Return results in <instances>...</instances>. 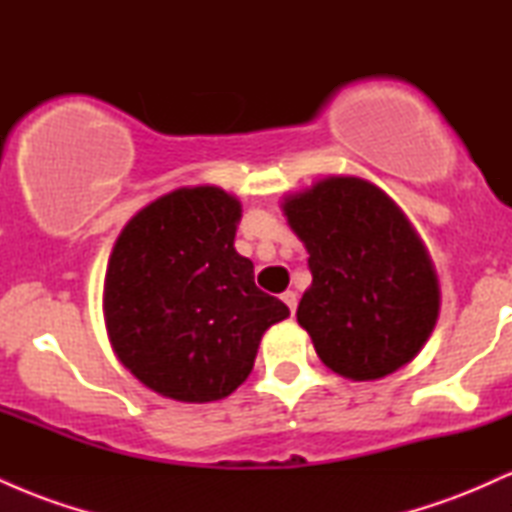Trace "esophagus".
Returning a JSON list of instances; mask_svg holds the SVG:
<instances>
[{
	"label": "esophagus",
	"instance_id": "34e87169",
	"mask_svg": "<svg viewBox=\"0 0 512 512\" xmlns=\"http://www.w3.org/2000/svg\"><path fill=\"white\" fill-rule=\"evenodd\" d=\"M281 301H284L286 305H289L291 315L296 313V305H298V293H296V291H286L284 296H281Z\"/></svg>",
	"mask_w": 512,
	"mask_h": 512
}]
</instances>
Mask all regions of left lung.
<instances>
[{"mask_svg":"<svg viewBox=\"0 0 512 512\" xmlns=\"http://www.w3.org/2000/svg\"><path fill=\"white\" fill-rule=\"evenodd\" d=\"M281 209L310 255L296 317L320 361L358 383L407 366L436 327L440 289L404 211L354 175L317 180Z\"/></svg>","mask_w":512,"mask_h":512,"instance_id":"8db88e82","label":"left lung"}]
</instances>
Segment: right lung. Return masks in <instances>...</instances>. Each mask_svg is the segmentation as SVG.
<instances>
[{
	"instance_id": "right-lung-1",
	"label": "right lung",
	"mask_w": 512,
	"mask_h": 512,
	"mask_svg": "<svg viewBox=\"0 0 512 512\" xmlns=\"http://www.w3.org/2000/svg\"><path fill=\"white\" fill-rule=\"evenodd\" d=\"M240 216L221 187H178L137 211L115 240L105 327L122 366L158 395L228 397L255 366L262 334L289 317L233 248Z\"/></svg>"
}]
</instances>
